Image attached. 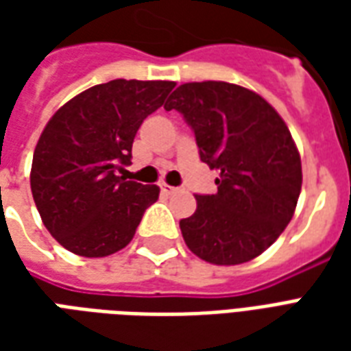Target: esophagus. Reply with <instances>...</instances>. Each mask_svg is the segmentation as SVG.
<instances>
[{"label": "esophagus", "mask_w": 351, "mask_h": 351, "mask_svg": "<svg viewBox=\"0 0 351 351\" xmlns=\"http://www.w3.org/2000/svg\"><path fill=\"white\" fill-rule=\"evenodd\" d=\"M160 188H161V191L165 193V195H173V193H176V191H178V188H175V186H169V184H161Z\"/></svg>", "instance_id": "34e87169"}]
</instances>
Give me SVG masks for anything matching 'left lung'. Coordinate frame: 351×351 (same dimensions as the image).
I'll return each instance as SVG.
<instances>
[{"label": "left lung", "instance_id": "left-lung-1", "mask_svg": "<svg viewBox=\"0 0 351 351\" xmlns=\"http://www.w3.org/2000/svg\"><path fill=\"white\" fill-rule=\"evenodd\" d=\"M188 122L199 158L220 171L218 191L195 195L197 210L180 220L188 248L214 265L258 258L293 218L301 193V156L284 120L252 90L205 80L178 86L165 110Z\"/></svg>", "mask_w": 351, "mask_h": 351}]
</instances>
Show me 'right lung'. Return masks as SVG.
<instances>
[{
    "mask_svg": "<svg viewBox=\"0 0 351 351\" xmlns=\"http://www.w3.org/2000/svg\"><path fill=\"white\" fill-rule=\"evenodd\" d=\"M171 80L116 79L75 95L43 130L32 193L45 228L64 248L105 258L131 243L160 188L118 176L146 116L163 105Z\"/></svg>",
    "mask_w": 351,
    "mask_h": 351,
    "instance_id": "right-lung-1",
    "label": "right lung"
}]
</instances>
